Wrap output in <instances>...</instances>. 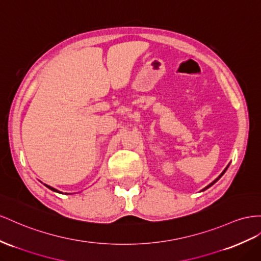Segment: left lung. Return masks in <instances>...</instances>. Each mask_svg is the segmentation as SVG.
I'll use <instances>...</instances> for the list:
<instances>
[{
    "label": "left lung",
    "instance_id": "obj_1",
    "mask_svg": "<svg viewBox=\"0 0 261 261\" xmlns=\"http://www.w3.org/2000/svg\"><path fill=\"white\" fill-rule=\"evenodd\" d=\"M228 167H229V165H228V166H227L226 168H225V169H224V171H223V172H222V173H221L220 175H218V177H217V178H216V179H215V180H214L213 182H211V183H210V185H208L207 187H205V188H204V189L202 190V191H204V190H206V189H208L210 187H212V186L214 185V183H215V182H217L218 180H220V179H221V177H222V175H223V174H224L225 172H226V170H227V168H228Z\"/></svg>",
    "mask_w": 261,
    "mask_h": 261
}]
</instances>
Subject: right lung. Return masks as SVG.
<instances>
[{"mask_svg":"<svg viewBox=\"0 0 261 261\" xmlns=\"http://www.w3.org/2000/svg\"><path fill=\"white\" fill-rule=\"evenodd\" d=\"M44 186H45V187H47L48 189H50L51 191H54V192H58V193H61L60 191H58L57 189H55V188H53V187H50V186H48V185H45V183H44Z\"/></svg>","mask_w":261,"mask_h":261,"instance_id":"1","label":"right lung"}]
</instances>
